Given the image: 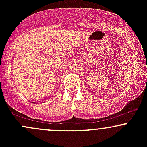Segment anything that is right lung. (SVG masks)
<instances>
[{"mask_svg":"<svg viewBox=\"0 0 147 147\" xmlns=\"http://www.w3.org/2000/svg\"><path fill=\"white\" fill-rule=\"evenodd\" d=\"M32 103H35V102H32Z\"/></svg>","mask_w":147,"mask_h":147,"instance_id":"obj_1","label":"right lung"}]
</instances>
